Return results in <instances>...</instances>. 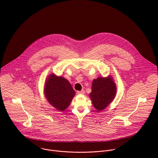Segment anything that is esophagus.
I'll return each mask as SVG.
<instances>
[{"label":"esophagus","instance_id":"1","mask_svg":"<svg viewBox=\"0 0 158 158\" xmlns=\"http://www.w3.org/2000/svg\"><path fill=\"white\" fill-rule=\"evenodd\" d=\"M77 94H84L85 93V91H84V90H82V91H77Z\"/></svg>","mask_w":158,"mask_h":158}]
</instances>
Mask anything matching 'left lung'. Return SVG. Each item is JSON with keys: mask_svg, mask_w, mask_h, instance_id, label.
<instances>
[{"mask_svg": "<svg viewBox=\"0 0 158 158\" xmlns=\"http://www.w3.org/2000/svg\"><path fill=\"white\" fill-rule=\"evenodd\" d=\"M91 89L89 97L98 112L104 109L116 96V85L111 76L94 79Z\"/></svg>", "mask_w": 158, "mask_h": 158, "instance_id": "obj_1", "label": "left lung"}]
</instances>
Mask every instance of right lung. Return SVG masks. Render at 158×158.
<instances>
[{"mask_svg":"<svg viewBox=\"0 0 158 158\" xmlns=\"http://www.w3.org/2000/svg\"><path fill=\"white\" fill-rule=\"evenodd\" d=\"M75 93L69 81L54 74H50L45 83V96L49 103L58 110L64 111L69 106Z\"/></svg>","mask_w":158,"mask_h":158,"instance_id":"1","label":"right lung"}]
</instances>
